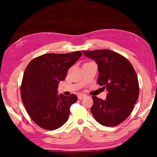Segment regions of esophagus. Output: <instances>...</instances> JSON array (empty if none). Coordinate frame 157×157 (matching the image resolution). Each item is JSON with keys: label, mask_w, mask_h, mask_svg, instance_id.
Returning <instances> with one entry per match:
<instances>
[{"label": "esophagus", "mask_w": 157, "mask_h": 157, "mask_svg": "<svg viewBox=\"0 0 157 157\" xmlns=\"http://www.w3.org/2000/svg\"><path fill=\"white\" fill-rule=\"evenodd\" d=\"M86 95H85V94H79V95H78V98L79 100H81V99H82V98H84V97H86Z\"/></svg>", "instance_id": "esophagus-1"}]
</instances>
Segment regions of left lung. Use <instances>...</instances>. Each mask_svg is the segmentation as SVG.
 Returning <instances> with one entry per match:
<instances>
[{
    "label": "left lung",
    "instance_id": "obj_1",
    "mask_svg": "<svg viewBox=\"0 0 157 157\" xmlns=\"http://www.w3.org/2000/svg\"><path fill=\"white\" fill-rule=\"evenodd\" d=\"M83 53L97 63V83L108 91L105 100L92 96L93 116L104 126L118 125L130 115L139 98L136 71L127 58L112 50H83Z\"/></svg>",
    "mask_w": 157,
    "mask_h": 157
}]
</instances>
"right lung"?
<instances>
[{
    "label": "right lung",
    "instance_id": "right-lung-1",
    "mask_svg": "<svg viewBox=\"0 0 157 157\" xmlns=\"http://www.w3.org/2000/svg\"><path fill=\"white\" fill-rule=\"evenodd\" d=\"M82 55L81 51L44 54L26 67L21 86V99L32 120L41 128L54 130L67 121L71 106L78 97L58 95V84Z\"/></svg>",
    "mask_w": 157,
    "mask_h": 157
}]
</instances>
